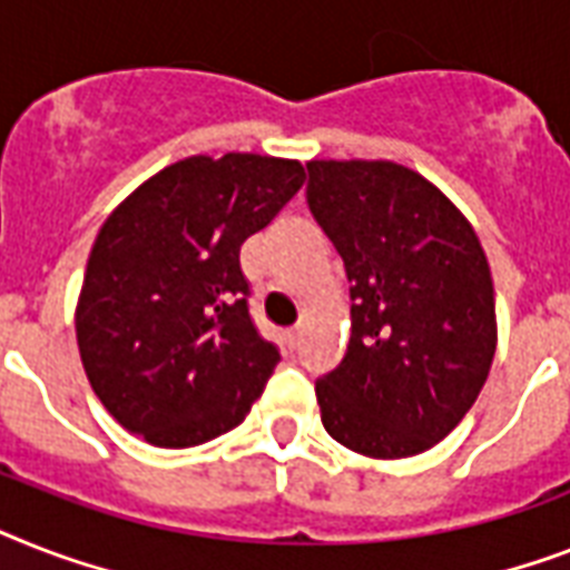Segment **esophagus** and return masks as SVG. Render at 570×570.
<instances>
[{
  "label": "esophagus",
  "mask_w": 570,
  "mask_h": 570,
  "mask_svg": "<svg viewBox=\"0 0 570 570\" xmlns=\"http://www.w3.org/2000/svg\"><path fill=\"white\" fill-rule=\"evenodd\" d=\"M284 340H286V345H289V348H295V345H298V342H301V331H298V327H289V331L284 333Z\"/></svg>",
  "instance_id": "1"
}]
</instances>
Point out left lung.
<instances>
[{
    "instance_id": "1",
    "label": "left lung",
    "mask_w": 570,
    "mask_h": 570,
    "mask_svg": "<svg viewBox=\"0 0 570 570\" xmlns=\"http://www.w3.org/2000/svg\"><path fill=\"white\" fill-rule=\"evenodd\" d=\"M307 205L345 263L351 342L316 381L340 445L401 460L445 439L492 368L494 289L469 219L390 160H309Z\"/></svg>"
}]
</instances>
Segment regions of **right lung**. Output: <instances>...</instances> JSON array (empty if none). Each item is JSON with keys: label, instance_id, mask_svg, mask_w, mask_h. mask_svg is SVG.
Wrapping results in <instances>:
<instances>
[{"label": "right lung", "instance_id": "right-lung-1", "mask_svg": "<svg viewBox=\"0 0 570 570\" xmlns=\"http://www.w3.org/2000/svg\"><path fill=\"white\" fill-rule=\"evenodd\" d=\"M304 184L298 160L187 157L125 198L87 261L76 333L114 419L157 448H193L248 415L281 363L252 313L239 248Z\"/></svg>", "mask_w": 570, "mask_h": 570}]
</instances>
